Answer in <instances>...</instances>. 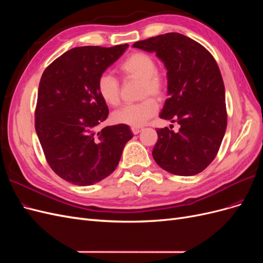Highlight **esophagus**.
Listing matches in <instances>:
<instances>
[{"instance_id":"obj_1","label":"esophagus","mask_w":263,"mask_h":263,"mask_svg":"<svg viewBox=\"0 0 263 263\" xmlns=\"http://www.w3.org/2000/svg\"><path fill=\"white\" fill-rule=\"evenodd\" d=\"M141 130H142L141 127H137V126H133V127H132V132H133L134 135L139 134Z\"/></svg>"}]
</instances>
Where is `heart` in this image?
<instances>
[{
    "mask_svg": "<svg viewBox=\"0 0 263 263\" xmlns=\"http://www.w3.org/2000/svg\"><path fill=\"white\" fill-rule=\"evenodd\" d=\"M119 71L127 79H139L141 98L154 95L161 99L165 93V82L157 73L158 66L155 59L148 53L136 51L130 53L119 65ZM100 98L105 104L116 106L121 101V86L117 79L110 73H102L97 82ZM158 102L154 98H148L136 104L121 107L113 113V121L117 124L128 126L144 125L150 117L158 112Z\"/></svg>",
    "mask_w": 263,
    "mask_h": 263,
    "instance_id": "obj_1",
    "label": "heart"
}]
</instances>
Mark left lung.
Masks as SVG:
<instances>
[{"mask_svg": "<svg viewBox=\"0 0 263 263\" xmlns=\"http://www.w3.org/2000/svg\"><path fill=\"white\" fill-rule=\"evenodd\" d=\"M156 52L166 69L169 99L160 118L178 122V133L157 129L153 157L177 176H195L216 157L227 127L225 86L210 51L184 35L168 33L133 45Z\"/></svg>", "mask_w": 263, "mask_h": 263, "instance_id": "8db88e82", "label": "left lung"}]
</instances>
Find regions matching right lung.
Listing matches in <instances>:
<instances>
[{
	"label": "right lung",
	"instance_id": "1",
	"mask_svg": "<svg viewBox=\"0 0 263 263\" xmlns=\"http://www.w3.org/2000/svg\"><path fill=\"white\" fill-rule=\"evenodd\" d=\"M127 48L128 44L70 49L46 68L39 82L35 110L39 142L53 172L74 185H92L108 177L133 138L128 125L98 132L108 116L98 79Z\"/></svg>",
	"mask_w": 263,
	"mask_h": 263
}]
</instances>
